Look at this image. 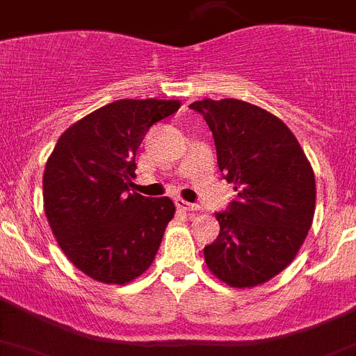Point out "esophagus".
<instances>
[{"instance_id":"esophagus-1","label":"esophagus","mask_w":356,"mask_h":356,"mask_svg":"<svg viewBox=\"0 0 356 356\" xmlns=\"http://www.w3.org/2000/svg\"><path fill=\"white\" fill-rule=\"evenodd\" d=\"M176 207L180 210H184V212H197V210H200V205H196V203H188V201L184 200H176Z\"/></svg>"}]
</instances>
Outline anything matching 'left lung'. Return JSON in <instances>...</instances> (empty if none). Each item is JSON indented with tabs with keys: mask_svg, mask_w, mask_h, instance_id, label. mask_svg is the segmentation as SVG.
Here are the masks:
<instances>
[{
	"mask_svg": "<svg viewBox=\"0 0 356 356\" xmlns=\"http://www.w3.org/2000/svg\"><path fill=\"white\" fill-rule=\"evenodd\" d=\"M191 108L209 124L217 163L237 200L217 212L219 235L205 262L229 287H257L294 260L316 210V178L282 119L241 99H201Z\"/></svg>",
	"mask_w": 356,
	"mask_h": 356,
	"instance_id": "8db88e82",
	"label": "left lung"
}]
</instances>
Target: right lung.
<instances>
[{"label": "right lung", "mask_w": 356, "mask_h": 356, "mask_svg": "<svg viewBox=\"0 0 356 356\" xmlns=\"http://www.w3.org/2000/svg\"><path fill=\"white\" fill-rule=\"evenodd\" d=\"M178 108V99H119L69 127L49 155L44 212L65 257L92 280L124 285L155 260L175 203L128 191L146 131Z\"/></svg>", "instance_id": "add662e5"}]
</instances>
